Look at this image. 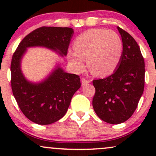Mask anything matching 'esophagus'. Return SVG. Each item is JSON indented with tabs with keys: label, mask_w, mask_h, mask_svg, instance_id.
Wrapping results in <instances>:
<instances>
[{
	"label": "esophagus",
	"mask_w": 156,
	"mask_h": 156,
	"mask_svg": "<svg viewBox=\"0 0 156 156\" xmlns=\"http://www.w3.org/2000/svg\"><path fill=\"white\" fill-rule=\"evenodd\" d=\"M80 81H81V85L82 86H85V85H87V84H88L89 82V80H86L85 78H81V79H80Z\"/></svg>",
	"instance_id": "esophagus-1"
}]
</instances>
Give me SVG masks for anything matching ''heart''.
<instances>
[{
  "label": "heart",
  "instance_id": "obj_1",
  "mask_svg": "<svg viewBox=\"0 0 156 156\" xmlns=\"http://www.w3.org/2000/svg\"><path fill=\"white\" fill-rule=\"evenodd\" d=\"M74 52H69V64L77 72L85 67L88 58L89 68L94 76L105 77L117 67L122 54V42L112 30L92 28L80 34L73 44Z\"/></svg>",
  "mask_w": 156,
  "mask_h": 156
}]
</instances>
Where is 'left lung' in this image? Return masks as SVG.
Listing matches in <instances>:
<instances>
[{"label": "left lung", "instance_id": "left-lung-1", "mask_svg": "<svg viewBox=\"0 0 156 156\" xmlns=\"http://www.w3.org/2000/svg\"><path fill=\"white\" fill-rule=\"evenodd\" d=\"M122 41V54L113 74L94 80L92 105L98 117L110 124L128 120L135 112L144 87V61L137 42L117 27Z\"/></svg>", "mask_w": 156, "mask_h": 156}]
</instances>
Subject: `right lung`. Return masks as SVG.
Segmentation results:
<instances>
[{
  "label": "right lung",
  "mask_w": 156,
  "mask_h": 156,
  "mask_svg": "<svg viewBox=\"0 0 156 156\" xmlns=\"http://www.w3.org/2000/svg\"><path fill=\"white\" fill-rule=\"evenodd\" d=\"M74 31L71 28L42 27L21 41L11 64L12 92L20 108L33 122L45 125L59 120L65 115L73 94L80 87L79 76L66 73L57 62L52 71L38 82L27 79L21 68L28 48L40 47L67 55Z\"/></svg>",
  "instance_id": "1"
}]
</instances>
